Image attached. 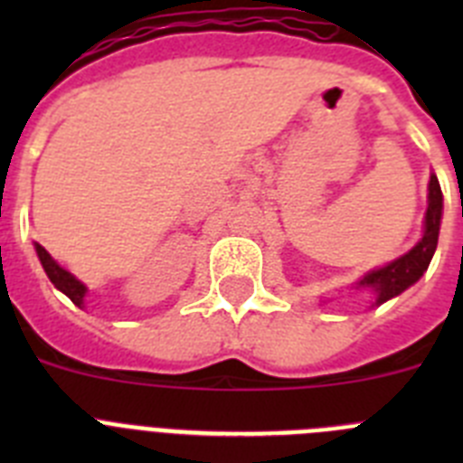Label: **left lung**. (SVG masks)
Listing matches in <instances>:
<instances>
[{"instance_id": "8db88e82", "label": "left lung", "mask_w": 463, "mask_h": 463, "mask_svg": "<svg viewBox=\"0 0 463 463\" xmlns=\"http://www.w3.org/2000/svg\"><path fill=\"white\" fill-rule=\"evenodd\" d=\"M440 218H443V192H440L439 178L431 174L429 181V206L427 215H424V234L417 241L412 250L399 260L390 261L387 267H380L369 271L362 280L357 282V288L371 289L375 294V304H384L392 297H399L403 289H408L412 282H417L424 276L429 269L436 245H439V232H440Z\"/></svg>"}]
</instances>
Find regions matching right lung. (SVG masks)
Here are the masks:
<instances>
[{
    "label": "right lung",
    "instance_id": "obj_1",
    "mask_svg": "<svg viewBox=\"0 0 463 463\" xmlns=\"http://www.w3.org/2000/svg\"><path fill=\"white\" fill-rule=\"evenodd\" d=\"M34 248H36V255H39L41 267H43L46 276L51 278L52 285H55V288L60 289V292L67 294V297L71 298L73 304L83 308V298H85V292H88V288H85V285L80 280H76V278H73L71 273L67 271V269L60 267V264H57V261L52 260L51 255H48V250H46V248H43V245L34 243Z\"/></svg>",
    "mask_w": 463,
    "mask_h": 463
}]
</instances>
